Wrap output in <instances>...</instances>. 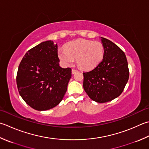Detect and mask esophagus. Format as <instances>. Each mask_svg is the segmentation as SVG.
<instances>
[{"instance_id":"34e87169","label":"esophagus","mask_w":149,"mask_h":149,"mask_svg":"<svg viewBox=\"0 0 149 149\" xmlns=\"http://www.w3.org/2000/svg\"><path fill=\"white\" fill-rule=\"evenodd\" d=\"M77 72H78L77 70H75V69H72V74H74L75 73H76Z\"/></svg>"}]
</instances>
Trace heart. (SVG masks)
Returning a JSON list of instances; mask_svg holds the SVG:
<instances>
[{"mask_svg": "<svg viewBox=\"0 0 149 149\" xmlns=\"http://www.w3.org/2000/svg\"><path fill=\"white\" fill-rule=\"evenodd\" d=\"M104 48L99 41L77 39L68 42L65 48H61L58 54L65 65L70 66L77 58L78 65L84 70L95 68L103 59Z\"/></svg>", "mask_w": 149, "mask_h": 149, "instance_id": "heart-1", "label": "heart"}]
</instances>
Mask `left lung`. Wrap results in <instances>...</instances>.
Listing matches in <instances>:
<instances>
[{
  "instance_id": "left-lung-1",
  "label": "left lung",
  "mask_w": 149,
  "mask_h": 149,
  "mask_svg": "<svg viewBox=\"0 0 149 149\" xmlns=\"http://www.w3.org/2000/svg\"><path fill=\"white\" fill-rule=\"evenodd\" d=\"M101 41L104 57L92 70L83 72V88L91 100L103 103L123 92L129 80V70L123 51L105 38L101 37Z\"/></svg>"
}]
</instances>
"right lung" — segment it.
Returning <instances> with one entry per match:
<instances>
[{
	"label": "right lung",
	"mask_w": 149,
	"mask_h": 149,
	"mask_svg": "<svg viewBox=\"0 0 149 149\" xmlns=\"http://www.w3.org/2000/svg\"><path fill=\"white\" fill-rule=\"evenodd\" d=\"M57 45L42 42L26 52L19 66L17 85L26 103L37 110H47L63 100L72 77L70 68L59 65Z\"/></svg>",
	"instance_id": "obj_1"
}]
</instances>
